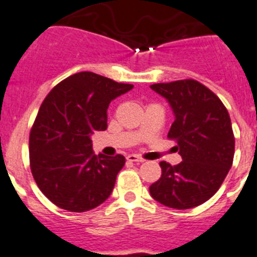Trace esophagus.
<instances>
[{"instance_id": "obj_1", "label": "esophagus", "mask_w": 257, "mask_h": 257, "mask_svg": "<svg viewBox=\"0 0 257 257\" xmlns=\"http://www.w3.org/2000/svg\"><path fill=\"white\" fill-rule=\"evenodd\" d=\"M126 161H128V162H137V163H142V162H145V159L141 158V157H139V155H136V154H129L128 157H126Z\"/></svg>"}]
</instances>
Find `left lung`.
<instances>
[{"label": "left lung", "mask_w": 257, "mask_h": 257, "mask_svg": "<svg viewBox=\"0 0 257 257\" xmlns=\"http://www.w3.org/2000/svg\"><path fill=\"white\" fill-rule=\"evenodd\" d=\"M152 90L167 99L175 120L167 137L175 140L183 161L161 162L162 175L150 185L155 201L174 209L201 205L218 191L234 159L231 120L221 99L195 79L154 83Z\"/></svg>", "instance_id": "1"}]
</instances>
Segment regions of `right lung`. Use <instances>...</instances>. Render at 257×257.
I'll return each mask as SVG.
<instances>
[{
	"mask_svg": "<svg viewBox=\"0 0 257 257\" xmlns=\"http://www.w3.org/2000/svg\"><path fill=\"white\" fill-rule=\"evenodd\" d=\"M132 88L81 72L45 96L30 132V167L39 189L55 205L87 212L109 197L125 158L94 154L91 136L107 129L111 100Z\"/></svg>",
	"mask_w": 257,
	"mask_h": 257,
	"instance_id": "obj_1",
	"label": "right lung"
}]
</instances>
